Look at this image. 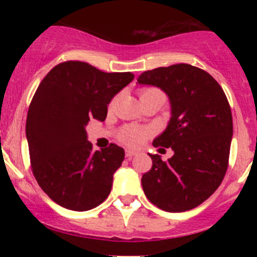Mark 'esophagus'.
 <instances>
[{"mask_svg": "<svg viewBox=\"0 0 257 257\" xmlns=\"http://www.w3.org/2000/svg\"><path fill=\"white\" fill-rule=\"evenodd\" d=\"M135 154H136L135 151H130V149H127V151H126V157H127V158H133V157L135 156Z\"/></svg>", "mask_w": 257, "mask_h": 257, "instance_id": "1", "label": "esophagus"}]
</instances>
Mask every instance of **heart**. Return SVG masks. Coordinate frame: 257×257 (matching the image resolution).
Instances as JSON below:
<instances>
[{
  "mask_svg": "<svg viewBox=\"0 0 257 257\" xmlns=\"http://www.w3.org/2000/svg\"><path fill=\"white\" fill-rule=\"evenodd\" d=\"M156 92H162L156 87H143L139 90V96L140 99L148 96L151 94H156ZM117 97H113L110 103H109V109H112L115 105ZM151 135V128L149 127H143V126H136V124H126L118 131L117 138L118 140L123 144L128 145V147H135L139 145L140 143L144 139H147Z\"/></svg>",
  "mask_w": 257,
  "mask_h": 257,
  "instance_id": "b5f03b06",
  "label": "heart"
}]
</instances>
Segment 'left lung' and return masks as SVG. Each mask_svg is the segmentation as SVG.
Returning <instances> with one entry per match:
<instances>
[{
	"label": "left lung",
	"instance_id": "1",
	"mask_svg": "<svg viewBox=\"0 0 257 257\" xmlns=\"http://www.w3.org/2000/svg\"><path fill=\"white\" fill-rule=\"evenodd\" d=\"M138 82L162 88L172 113L153 145L171 148L174 156L165 162L151 154L152 169L142 178L145 196L167 212L196 208L228 170L233 118L225 92L211 74L190 64L147 70Z\"/></svg>",
	"mask_w": 257,
	"mask_h": 257
}]
</instances>
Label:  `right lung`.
I'll list each match as a JSON object with an SVG mask.
<instances>
[{"mask_svg":"<svg viewBox=\"0 0 257 257\" xmlns=\"http://www.w3.org/2000/svg\"><path fill=\"white\" fill-rule=\"evenodd\" d=\"M134 79L130 72L105 73L83 61L52 68L27 115L32 172L41 189L61 207L87 211L103 203L124 151L115 144L92 151L85 126L104 121L112 97Z\"/></svg>","mask_w":257,"mask_h":257,"instance_id":"1","label":"right lung"}]
</instances>
